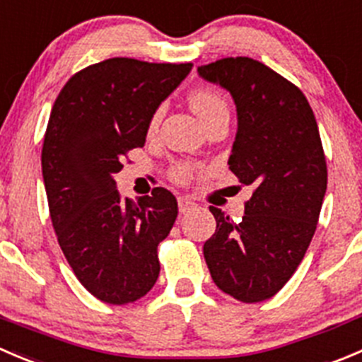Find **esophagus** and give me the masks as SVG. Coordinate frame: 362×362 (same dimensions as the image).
<instances>
[{"mask_svg":"<svg viewBox=\"0 0 362 362\" xmlns=\"http://www.w3.org/2000/svg\"><path fill=\"white\" fill-rule=\"evenodd\" d=\"M196 206L194 202H191V199L184 198V196H178V210H180L182 214L189 212V210H192Z\"/></svg>","mask_w":362,"mask_h":362,"instance_id":"obj_1","label":"esophagus"}]
</instances>
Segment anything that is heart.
Segmentation results:
<instances>
[{
	"mask_svg": "<svg viewBox=\"0 0 362 362\" xmlns=\"http://www.w3.org/2000/svg\"><path fill=\"white\" fill-rule=\"evenodd\" d=\"M189 104H191L192 111L198 115V118L202 120V124H209L214 118L221 117V115H226L228 117V103L219 92H214V90H194V92L189 95ZM159 122V113H156L150 122V129H153ZM192 175V166L189 164H177L173 168V178L178 182H187Z\"/></svg>",
	"mask_w": 362,
	"mask_h": 362,
	"instance_id": "obj_1",
	"label": "heart"
}]
</instances>
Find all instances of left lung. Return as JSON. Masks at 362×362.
Returning <instances> with one entry per match:
<instances>
[{"instance_id":"1","label":"left lung","mask_w":362,"mask_h":362,"mask_svg":"<svg viewBox=\"0 0 362 362\" xmlns=\"http://www.w3.org/2000/svg\"><path fill=\"white\" fill-rule=\"evenodd\" d=\"M237 106L230 170L251 185L240 223L219 209L203 255L217 288L242 303H262L286 285L303 262L327 189V164L310 103L299 88L245 56L198 66Z\"/></svg>"}]
</instances>
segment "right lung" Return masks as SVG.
<instances>
[{"label": "right lung", "mask_w": 362, "mask_h": 362, "mask_svg": "<svg viewBox=\"0 0 362 362\" xmlns=\"http://www.w3.org/2000/svg\"><path fill=\"white\" fill-rule=\"evenodd\" d=\"M191 69L104 59L74 74L51 110L42 177L52 228L76 278L103 303H134L159 278L157 245L173 228L177 198L156 187L138 202L122 199L115 175Z\"/></svg>", "instance_id": "obj_1"}]
</instances>
